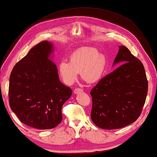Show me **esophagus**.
<instances>
[{"label": "esophagus", "mask_w": 157, "mask_h": 157, "mask_svg": "<svg viewBox=\"0 0 157 157\" xmlns=\"http://www.w3.org/2000/svg\"><path fill=\"white\" fill-rule=\"evenodd\" d=\"M83 92V90L80 88H75L74 90V91H73V92L75 93V94H78V93H80V92Z\"/></svg>", "instance_id": "obj_1"}]
</instances>
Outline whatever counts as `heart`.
I'll return each instance as SVG.
<instances>
[{"mask_svg": "<svg viewBox=\"0 0 157 157\" xmlns=\"http://www.w3.org/2000/svg\"><path fill=\"white\" fill-rule=\"evenodd\" d=\"M107 60L105 55L98 54L94 48H82L69 56V61H62L59 65V72L65 84L70 85L75 81L78 72L88 83H95L102 78Z\"/></svg>", "mask_w": 157, "mask_h": 157, "instance_id": "1", "label": "heart"}]
</instances>
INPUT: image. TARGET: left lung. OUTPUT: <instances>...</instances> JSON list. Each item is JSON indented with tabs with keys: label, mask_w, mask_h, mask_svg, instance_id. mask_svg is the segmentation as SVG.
Listing matches in <instances>:
<instances>
[{
	"label": "left lung",
	"mask_w": 157,
	"mask_h": 157,
	"mask_svg": "<svg viewBox=\"0 0 157 157\" xmlns=\"http://www.w3.org/2000/svg\"><path fill=\"white\" fill-rule=\"evenodd\" d=\"M119 63L121 65L103 77L90 91L91 119L102 129H119L135 122L147 96L144 65L125 46H119L113 65Z\"/></svg>",
	"instance_id": "left-lung-1"
}]
</instances>
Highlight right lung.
<instances>
[{"instance_id": "add662e5", "label": "right lung", "mask_w": 157, "mask_h": 157, "mask_svg": "<svg viewBox=\"0 0 157 157\" xmlns=\"http://www.w3.org/2000/svg\"><path fill=\"white\" fill-rule=\"evenodd\" d=\"M52 51L49 42L38 43L16 63L9 78L10 107L20 121L38 129L54 128L61 122L62 106L72 94L48 59Z\"/></svg>"}]
</instances>
